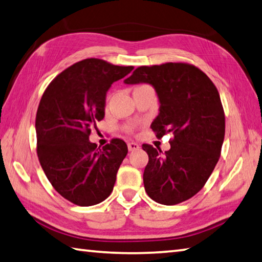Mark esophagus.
Here are the masks:
<instances>
[{
  "mask_svg": "<svg viewBox=\"0 0 262 262\" xmlns=\"http://www.w3.org/2000/svg\"><path fill=\"white\" fill-rule=\"evenodd\" d=\"M139 147H140V144L135 143V142H129V143H128V150H129V151L137 150Z\"/></svg>",
  "mask_w": 262,
  "mask_h": 262,
  "instance_id": "esophagus-1",
  "label": "esophagus"
}]
</instances>
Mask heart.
<instances>
[{
  "instance_id": "obj_1",
  "label": "heart",
  "mask_w": 262,
  "mask_h": 262,
  "mask_svg": "<svg viewBox=\"0 0 262 262\" xmlns=\"http://www.w3.org/2000/svg\"><path fill=\"white\" fill-rule=\"evenodd\" d=\"M123 130L127 133H134L135 132V125H126L123 127Z\"/></svg>"
}]
</instances>
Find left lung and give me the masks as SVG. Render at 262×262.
Here are the masks:
<instances>
[{
	"label": "left lung",
	"mask_w": 262,
	"mask_h": 262,
	"mask_svg": "<svg viewBox=\"0 0 262 262\" xmlns=\"http://www.w3.org/2000/svg\"><path fill=\"white\" fill-rule=\"evenodd\" d=\"M140 82L154 85L159 97L151 129L158 139L173 135L164 155L142 145L149 156L145 191L157 203L177 205L201 191L220 158L226 128L220 95L202 70L188 63L140 66L125 83Z\"/></svg>",
	"instance_id": "left-lung-1"
}]
</instances>
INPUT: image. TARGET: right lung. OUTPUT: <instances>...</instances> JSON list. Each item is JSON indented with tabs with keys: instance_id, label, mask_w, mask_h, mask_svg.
<instances>
[{
	"instance_id": "obj_1",
	"label": "right lung",
	"mask_w": 262,
	"mask_h": 262,
	"mask_svg": "<svg viewBox=\"0 0 262 262\" xmlns=\"http://www.w3.org/2000/svg\"><path fill=\"white\" fill-rule=\"evenodd\" d=\"M133 69L98 58L80 60L42 95L35 119L37 157L54 189L75 205H96L115 187L127 144L112 139L101 149L89 135L104 118L107 89Z\"/></svg>"
}]
</instances>
